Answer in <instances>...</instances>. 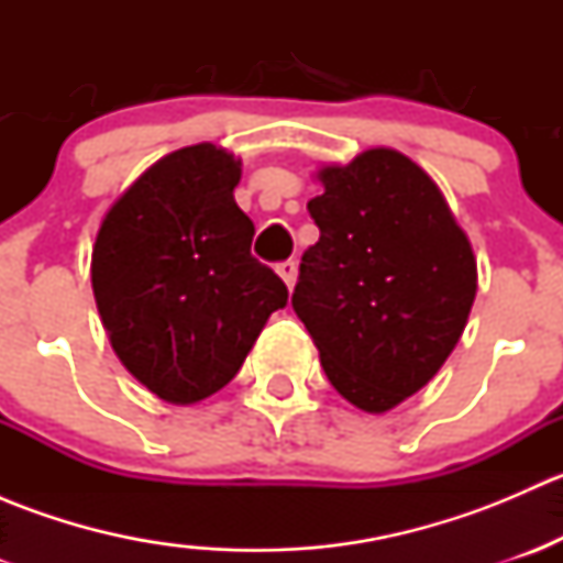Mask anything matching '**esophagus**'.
Wrapping results in <instances>:
<instances>
[{
  "mask_svg": "<svg viewBox=\"0 0 563 563\" xmlns=\"http://www.w3.org/2000/svg\"><path fill=\"white\" fill-rule=\"evenodd\" d=\"M277 275L286 280L288 288H294V283H297V261H280V264H277Z\"/></svg>",
  "mask_w": 563,
  "mask_h": 563,
  "instance_id": "obj_1",
  "label": "esophagus"
}]
</instances>
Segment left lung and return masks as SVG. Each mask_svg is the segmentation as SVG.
I'll list each match as a JSON object with an SVG mask.
<instances>
[{
  "label": "left lung",
  "instance_id": "1",
  "mask_svg": "<svg viewBox=\"0 0 563 563\" xmlns=\"http://www.w3.org/2000/svg\"><path fill=\"white\" fill-rule=\"evenodd\" d=\"M318 242L305 250L291 305L332 387L367 413L419 391L463 334L476 258L444 196L395 150L318 172Z\"/></svg>",
  "mask_w": 563,
  "mask_h": 563
}]
</instances>
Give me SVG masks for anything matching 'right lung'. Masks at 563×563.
Instances as JSON below:
<instances>
[{
    "mask_svg": "<svg viewBox=\"0 0 563 563\" xmlns=\"http://www.w3.org/2000/svg\"><path fill=\"white\" fill-rule=\"evenodd\" d=\"M240 161L214 144L176 150L117 198L92 247V291L122 365L161 400L223 389L288 288L250 255Z\"/></svg>",
    "mask_w": 563,
    "mask_h": 563,
    "instance_id": "1",
    "label": "right lung"
}]
</instances>
